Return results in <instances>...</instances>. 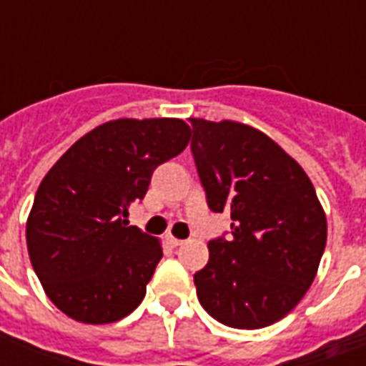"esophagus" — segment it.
Listing matches in <instances>:
<instances>
[{
  "label": "esophagus",
  "mask_w": 366,
  "mask_h": 366,
  "mask_svg": "<svg viewBox=\"0 0 366 366\" xmlns=\"http://www.w3.org/2000/svg\"><path fill=\"white\" fill-rule=\"evenodd\" d=\"M168 243H170L172 247H180L184 241L182 239H176V237H172V235H168Z\"/></svg>",
  "instance_id": "34e87169"
}]
</instances>
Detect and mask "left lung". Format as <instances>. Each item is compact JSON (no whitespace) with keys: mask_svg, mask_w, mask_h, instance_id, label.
<instances>
[{"mask_svg":"<svg viewBox=\"0 0 366 366\" xmlns=\"http://www.w3.org/2000/svg\"><path fill=\"white\" fill-rule=\"evenodd\" d=\"M190 123L207 206L231 214V239L209 241V261L194 274L199 304L223 325L261 330L314 282L325 212L304 168L262 131L229 119Z\"/></svg>","mask_w":366,"mask_h":366,"instance_id":"1","label":"left lung"}]
</instances>
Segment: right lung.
Segmentation results:
<instances>
[{
  "label": "right lung",
  "instance_id": "right-lung-1",
  "mask_svg": "<svg viewBox=\"0 0 366 366\" xmlns=\"http://www.w3.org/2000/svg\"><path fill=\"white\" fill-rule=\"evenodd\" d=\"M190 137V125L174 117L113 119L78 139L46 172L27 217V249L62 314L102 325L143 302L162 245L127 227L129 207Z\"/></svg>",
  "mask_w": 366,
  "mask_h": 366
}]
</instances>
